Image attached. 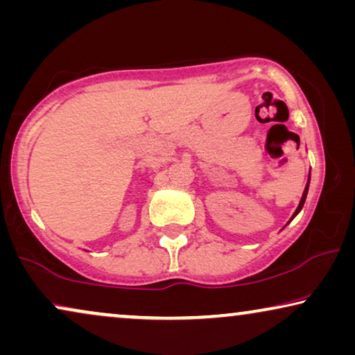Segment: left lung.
I'll return each mask as SVG.
<instances>
[{
	"instance_id": "left-lung-1",
	"label": "left lung",
	"mask_w": 355,
	"mask_h": 355,
	"mask_svg": "<svg viewBox=\"0 0 355 355\" xmlns=\"http://www.w3.org/2000/svg\"><path fill=\"white\" fill-rule=\"evenodd\" d=\"M309 184H310V178H309V182H307V186H305V191H304V193H302V198H300V203H299V207H297V210L294 211V215H293V218L297 215V213L302 210V207H304V203H305V198H307V192H309ZM293 218H291V220H293Z\"/></svg>"
}]
</instances>
